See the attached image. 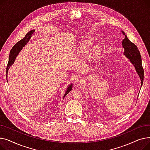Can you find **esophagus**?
Returning a JSON list of instances; mask_svg holds the SVG:
<instances>
[{"label":"esophagus","mask_w":150,"mask_h":150,"mask_svg":"<svg viewBox=\"0 0 150 150\" xmlns=\"http://www.w3.org/2000/svg\"><path fill=\"white\" fill-rule=\"evenodd\" d=\"M80 83H82V81H80Z\"/></svg>","instance_id":"obj_1"}]
</instances>
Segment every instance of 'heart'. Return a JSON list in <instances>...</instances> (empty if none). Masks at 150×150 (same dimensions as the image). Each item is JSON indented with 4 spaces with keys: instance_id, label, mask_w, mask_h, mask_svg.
Here are the masks:
<instances>
[{
    "instance_id": "heart-1",
    "label": "heart",
    "mask_w": 150,
    "mask_h": 150,
    "mask_svg": "<svg viewBox=\"0 0 150 150\" xmlns=\"http://www.w3.org/2000/svg\"><path fill=\"white\" fill-rule=\"evenodd\" d=\"M93 44V39L91 38H86L82 41L79 46H78V49L81 52H87L90 50ZM101 50V48L100 45H96L93 47L92 49L90 50V57L92 58H96L98 56Z\"/></svg>"
}]
</instances>
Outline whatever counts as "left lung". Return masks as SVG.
Instances as JSON below:
<instances>
[{
	"instance_id": "left-lung-1",
	"label": "left lung",
	"mask_w": 150,
	"mask_h": 150,
	"mask_svg": "<svg viewBox=\"0 0 150 150\" xmlns=\"http://www.w3.org/2000/svg\"><path fill=\"white\" fill-rule=\"evenodd\" d=\"M122 32L123 35H125V38L122 41V46L124 49L123 54L126 57L129 59L130 62L134 66L136 72L140 78V86L142 87L144 81V72L142 64V58L140 52L138 50L137 46L129 41V39L127 38L124 31H122Z\"/></svg>"
}]
</instances>
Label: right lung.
Instances as JSON below:
<instances>
[{"instance_id":"add662e5","label":"right lung","mask_w":150,"mask_h":150,"mask_svg":"<svg viewBox=\"0 0 150 150\" xmlns=\"http://www.w3.org/2000/svg\"><path fill=\"white\" fill-rule=\"evenodd\" d=\"M35 31V30H31L30 31H29L28 33H27V34L25 36V37L23 38L21 40H20L19 42H18L13 47V48L11 49L10 53V55H9V59H8V62L7 64V67H6V78H7V74L8 72V69L10 67V66L13 64L16 58V57L18 56V54H19V53L20 52V51L22 49V48L24 47L27 42H28V41L30 40V39L31 38V35H32ZM72 89V84H70L68 87H67V89L64 94V98L65 96H67V94L71 91V90Z\"/></svg>"}]
</instances>
